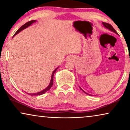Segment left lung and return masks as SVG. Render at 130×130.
Returning a JSON list of instances; mask_svg holds the SVG:
<instances>
[{"label":"left lung","instance_id":"left-lung-1","mask_svg":"<svg viewBox=\"0 0 130 130\" xmlns=\"http://www.w3.org/2000/svg\"><path fill=\"white\" fill-rule=\"evenodd\" d=\"M103 25L104 26V27H106V28L108 29H109V30H110L112 31V32H113L114 33H115V34H118L117 32H116V31L115 30V29L113 28V27H112V26H111V24H109V23H107L103 22ZM80 89H81L82 90V91L84 92H85V93H86V94H88V95H89V94H88V93H87L86 92H85L84 91H83V90L81 88H80Z\"/></svg>","mask_w":130,"mask_h":130}]
</instances>
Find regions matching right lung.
<instances>
[{"label": "right lung", "instance_id": "right-lung-1", "mask_svg": "<svg viewBox=\"0 0 130 130\" xmlns=\"http://www.w3.org/2000/svg\"><path fill=\"white\" fill-rule=\"evenodd\" d=\"M35 21H36V20H31V21H28V22H27V23H26L24 24V25H23L22 26H21V27H20L19 30H18L17 31V32H15V34H14V36H15V35H17V34H19V33L20 32H21V31L22 30H23V29L27 28V27H29V26H30L31 25V24L34 23H35ZM57 68H56L55 70L53 71V73H52V78H51V80H50V84H49V85H48V86L47 87V88H46L45 89H44V90H42V91L39 92L35 93H28V94L30 95H32H32H41L44 94V93H45V92H47V91H48V90L50 89L51 88H52V86H53V75H54V74H55V73L56 72V71L57 70Z\"/></svg>", "mask_w": 130, "mask_h": 130}]
</instances>
